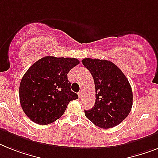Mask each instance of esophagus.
I'll list each match as a JSON object with an SVG mask.
<instances>
[{
  "label": "esophagus",
  "mask_w": 158,
  "mask_h": 158,
  "mask_svg": "<svg viewBox=\"0 0 158 158\" xmlns=\"http://www.w3.org/2000/svg\"><path fill=\"white\" fill-rule=\"evenodd\" d=\"M78 96H79V98L81 99L82 98H83V93H82V91H80L79 93H78Z\"/></svg>",
  "instance_id": "esophagus-1"
}]
</instances>
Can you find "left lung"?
I'll list each match as a JSON object with an SVG mask.
<instances>
[{
    "instance_id": "obj_1",
    "label": "left lung",
    "mask_w": 158,
    "mask_h": 158,
    "mask_svg": "<svg viewBox=\"0 0 158 158\" xmlns=\"http://www.w3.org/2000/svg\"><path fill=\"white\" fill-rule=\"evenodd\" d=\"M82 64L90 72L95 85L96 100L85 116L101 128L115 127L129 114L133 95L127 78L110 60L85 58Z\"/></svg>"
}]
</instances>
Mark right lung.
<instances>
[{
	"label": "right lung",
	"instance_id": "1",
	"mask_svg": "<svg viewBox=\"0 0 158 158\" xmlns=\"http://www.w3.org/2000/svg\"><path fill=\"white\" fill-rule=\"evenodd\" d=\"M80 63L77 59L45 56L24 74L19 86L21 106L27 116L40 125L60 118L70 101L78 99L71 91L68 73Z\"/></svg>",
	"mask_w": 158,
	"mask_h": 158
}]
</instances>
